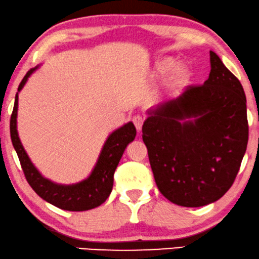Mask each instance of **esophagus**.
Returning <instances> with one entry per match:
<instances>
[{
	"label": "esophagus",
	"instance_id": "obj_1",
	"mask_svg": "<svg viewBox=\"0 0 259 259\" xmlns=\"http://www.w3.org/2000/svg\"><path fill=\"white\" fill-rule=\"evenodd\" d=\"M133 122H134L135 126H136V129L138 131H141L142 125H143V122H144V118L142 117V116H135V117L133 118Z\"/></svg>",
	"mask_w": 259,
	"mask_h": 259
}]
</instances>
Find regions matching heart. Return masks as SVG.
<instances>
[{
    "label": "heart",
    "instance_id": "b5f03b06",
    "mask_svg": "<svg viewBox=\"0 0 259 259\" xmlns=\"http://www.w3.org/2000/svg\"><path fill=\"white\" fill-rule=\"evenodd\" d=\"M172 65H174V62L171 60H167L165 62H163V63L159 65V69H161L162 71H166V70H169ZM185 77H187V72H185V70H183V69H180V70L176 72V75H175V82L176 83L183 82Z\"/></svg>",
    "mask_w": 259,
    "mask_h": 259
}]
</instances>
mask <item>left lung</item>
I'll return each instance as SVG.
<instances>
[{"label":"left lung","instance_id":"1","mask_svg":"<svg viewBox=\"0 0 259 259\" xmlns=\"http://www.w3.org/2000/svg\"><path fill=\"white\" fill-rule=\"evenodd\" d=\"M204 84L159 105L142 126L158 190L177 205L197 207L224 196L249 140L246 97L239 79L210 52ZM196 117L194 122L182 119Z\"/></svg>","mask_w":259,"mask_h":259}]
</instances>
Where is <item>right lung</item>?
<instances>
[{
  "label": "right lung",
  "instance_id": "add662e5",
  "mask_svg": "<svg viewBox=\"0 0 259 259\" xmlns=\"http://www.w3.org/2000/svg\"><path fill=\"white\" fill-rule=\"evenodd\" d=\"M36 68L30 69L22 79L19 85V92L23 88L27 79ZM19 96H15L13 114L10 117V137L14 148L19 156L22 170L25 180L39 197L49 202L60 209L68 211H85L100 206L107 201L114 185V174L119 159L124 152L126 145L134 141L136 136V128L129 122L122 128L114 131L108 137L100 157L94 167L92 175L85 181L74 185H58L42 177L29 159L27 152L22 147L17 135L16 117Z\"/></svg>",
  "mask_w": 259,
  "mask_h": 259
}]
</instances>
